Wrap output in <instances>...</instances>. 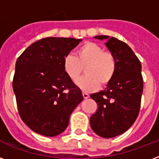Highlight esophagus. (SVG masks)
<instances>
[{
    "label": "esophagus",
    "mask_w": 159,
    "mask_h": 159,
    "mask_svg": "<svg viewBox=\"0 0 159 159\" xmlns=\"http://www.w3.org/2000/svg\"><path fill=\"white\" fill-rule=\"evenodd\" d=\"M82 96H83V98L84 99H87L88 97H89V95L86 93V92H82Z\"/></svg>",
    "instance_id": "1"
}]
</instances>
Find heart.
I'll list each match as a JSON object with an SVG mask.
<instances>
[{
    "label": "heart",
    "mask_w": 159,
    "mask_h": 159,
    "mask_svg": "<svg viewBox=\"0 0 159 159\" xmlns=\"http://www.w3.org/2000/svg\"><path fill=\"white\" fill-rule=\"evenodd\" d=\"M63 70L70 79L76 82L83 72L87 76L78 80L77 85L85 92H91L112 82L116 72V60L98 43L87 42L76 52V57L67 55L63 59Z\"/></svg>",
    "instance_id": "obj_1"
}]
</instances>
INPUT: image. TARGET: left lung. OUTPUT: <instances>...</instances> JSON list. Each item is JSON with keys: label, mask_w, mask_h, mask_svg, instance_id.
I'll list each match as a JSON object with an SVG mask.
<instances>
[{"label": "left lung", "mask_w": 159, "mask_h": 159, "mask_svg": "<svg viewBox=\"0 0 159 159\" xmlns=\"http://www.w3.org/2000/svg\"><path fill=\"white\" fill-rule=\"evenodd\" d=\"M95 38L107 40L106 46L116 57L117 67L114 79L106 89L91 95L98 109L91 116L90 125L101 137L113 138L130 128L138 117L143 88L142 67L125 42L106 35Z\"/></svg>", "instance_id": "left-lung-1"}]
</instances>
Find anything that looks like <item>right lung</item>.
I'll use <instances>...</instances> for the list:
<instances>
[{"mask_svg": "<svg viewBox=\"0 0 159 159\" xmlns=\"http://www.w3.org/2000/svg\"><path fill=\"white\" fill-rule=\"evenodd\" d=\"M82 39L48 37L29 46L18 57L13 78L19 114L29 128L53 137L65 130L70 115L83 100L63 70V59Z\"/></svg>", "mask_w": 159, "mask_h": 159, "instance_id": "obj_1", "label": "right lung"}]
</instances>
